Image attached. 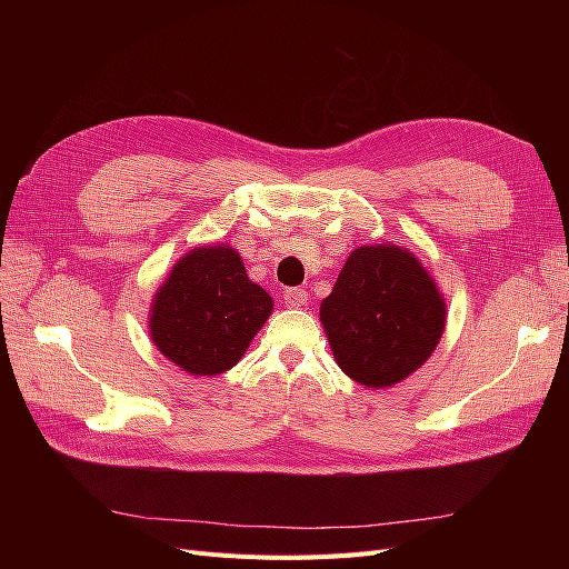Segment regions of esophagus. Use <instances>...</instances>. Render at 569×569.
<instances>
[{
  "instance_id": "34e87169",
  "label": "esophagus",
  "mask_w": 569,
  "mask_h": 569,
  "mask_svg": "<svg viewBox=\"0 0 569 569\" xmlns=\"http://www.w3.org/2000/svg\"><path fill=\"white\" fill-rule=\"evenodd\" d=\"M282 299L289 308H301L308 303V291L299 289V287H291V289L282 291Z\"/></svg>"
}]
</instances>
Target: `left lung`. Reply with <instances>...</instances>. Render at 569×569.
Listing matches in <instances>:
<instances>
[{
    "instance_id": "obj_1",
    "label": "left lung",
    "mask_w": 569,
    "mask_h": 569,
    "mask_svg": "<svg viewBox=\"0 0 569 569\" xmlns=\"http://www.w3.org/2000/svg\"><path fill=\"white\" fill-rule=\"evenodd\" d=\"M320 322L337 366L370 389L391 387L432 356L446 325V301L432 274L393 244L349 253Z\"/></svg>"
}]
</instances>
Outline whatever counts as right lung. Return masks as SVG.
<instances>
[{"mask_svg":"<svg viewBox=\"0 0 569 569\" xmlns=\"http://www.w3.org/2000/svg\"><path fill=\"white\" fill-rule=\"evenodd\" d=\"M272 313V299L247 278L232 247H197L182 256L151 303L149 335L189 375L237 366Z\"/></svg>","mask_w":569,"mask_h":569,"instance_id":"obj_1","label":"right lung"}]
</instances>
